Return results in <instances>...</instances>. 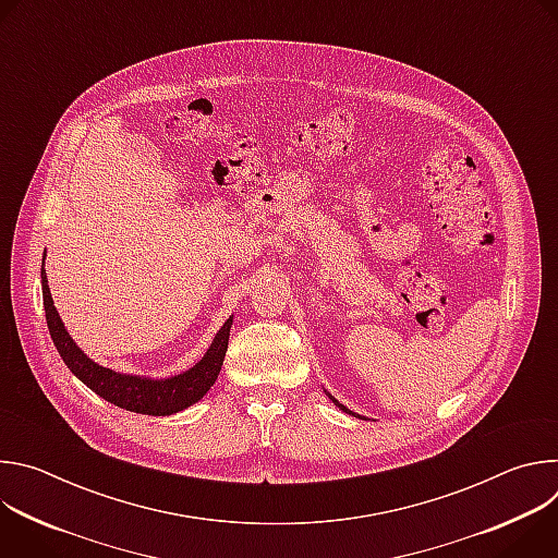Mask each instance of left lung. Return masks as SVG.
I'll use <instances>...</instances> for the list:
<instances>
[{
  "mask_svg": "<svg viewBox=\"0 0 558 558\" xmlns=\"http://www.w3.org/2000/svg\"><path fill=\"white\" fill-rule=\"evenodd\" d=\"M329 397H331V400H333V402H336V407H338V409H340V411H344V413H349V415H355V413H353V411H349V409H347V407H344V404H340V402H338V400H336V397H333V395H329ZM357 417H360V415H357ZM362 420H364V417H362Z\"/></svg>",
  "mask_w": 558,
  "mask_h": 558,
  "instance_id": "8db88e82",
  "label": "left lung"
}]
</instances>
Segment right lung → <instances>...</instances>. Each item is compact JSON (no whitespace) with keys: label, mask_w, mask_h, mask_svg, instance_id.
Segmentation results:
<instances>
[{"label":"right lung","mask_w":558,"mask_h":558,"mask_svg":"<svg viewBox=\"0 0 558 558\" xmlns=\"http://www.w3.org/2000/svg\"><path fill=\"white\" fill-rule=\"evenodd\" d=\"M41 291H44L48 331L61 360L90 390L104 397L106 402L141 415H172L196 404L201 397L214 386L227 353L229 329H231L233 317H229V320L220 327V331L216 333L203 360L196 362L190 371L168 379H151L141 375H123L93 362L68 336L50 295L46 269H41Z\"/></svg>","instance_id":"add662e5"}]
</instances>
